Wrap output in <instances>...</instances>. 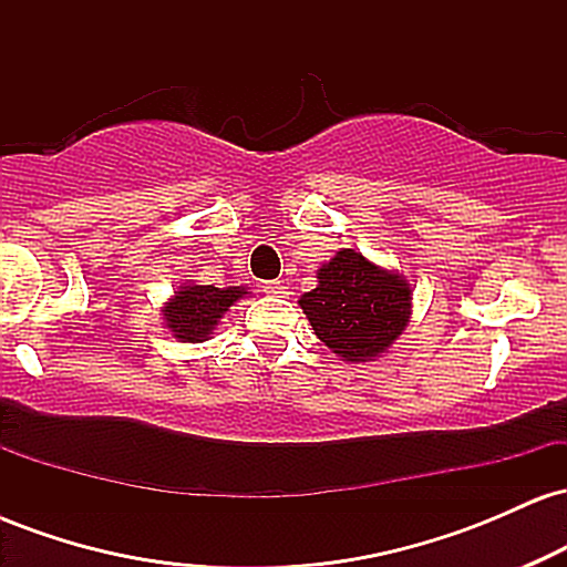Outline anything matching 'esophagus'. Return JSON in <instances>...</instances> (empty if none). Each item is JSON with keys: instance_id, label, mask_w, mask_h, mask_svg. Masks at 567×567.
Instances as JSON below:
<instances>
[{"instance_id": "1", "label": "esophagus", "mask_w": 567, "mask_h": 567, "mask_svg": "<svg viewBox=\"0 0 567 567\" xmlns=\"http://www.w3.org/2000/svg\"><path fill=\"white\" fill-rule=\"evenodd\" d=\"M264 292H269V296H277V298H285L288 296V288H285V282H279V279H271V282H264Z\"/></svg>"}]
</instances>
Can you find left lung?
<instances>
[{
    "label": "left lung",
    "mask_w": 567,
    "mask_h": 567,
    "mask_svg": "<svg viewBox=\"0 0 567 567\" xmlns=\"http://www.w3.org/2000/svg\"><path fill=\"white\" fill-rule=\"evenodd\" d=\"M311 330L347 362H373L405 333L413 288L405 275L341 247L317 269V288L298 298Z\"/></svg>",
    "instance_id": "1"
}]
</instances>
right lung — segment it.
Here are the masks:
<instances>
[{"label":"right lung","mask_w":567,"mask_h":567,"mask_svg":"<svg viewBox=\"0 0 567 567\" xmlns=\"http://www.w3.org/2000/svg\"><path fill=\"white\" fill-rule=\"evenodd\" d=\"M243 298H247V288L243 285L216 288V285L184 282L162 306V320L178 341L202 343L213 338L226 311Z\"/></svg>","instance_id":"obj_1"}]
</instances>
